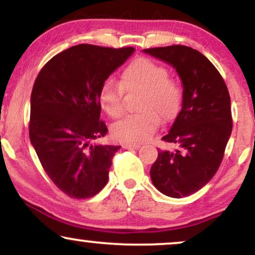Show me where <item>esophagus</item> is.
Listing matches in <instances>:
<instances>
[{
    "label": "esophagus",
    "mask_w": 255,
    "mask_h": 255,
    "mask_svg": "<svg viewBox=\"0 0 255 255\" xmlns=\"http://www.w3.org/2000/svg\"><path fill=\"white\" fill-rule=\"evenodd\" d=\"M122 147H124V148H128V150H130V148H134V150H137V148L140 147V145H137V144H124V145H122Z\"/></svg>",
    "instance_id": "34e87169"
}]
</instances>
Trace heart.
<instances>
[{
  "instance_id": "1",
  "label": "heart",
  "mask_w": 255,
  "mask_h": 255,
  "mask_svg": "<svg viewBox=\"0 0 255 255\" xmlns=\"http://www.w3.org/2000/svg\"><path fill=\"white\" fill-rule=\"evenodd\" d=\"M124 91L141 92L136 104L140 113L121 120L111 128L113 136L127 144H140L150 139L159 119L163 122L174 120L182 102V89L169 78L165 67L145 57L136 58L126 67L120 84L108 79L99 89V105L111 119H119L124 114Z\"/></svg>"
}]
</instances>
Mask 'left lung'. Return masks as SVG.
Masks as SVG:
<instances>
[{"instance_id":"left-lung-1","label":"left lung","mask_w":255,"mask_h":255,"mask_svg":"<svg viewBox=\"0 0 255 255\" xmlns=\"http://www.w3.org/2000/svg\"><path fill=\"white\" fill-rule=\"evenodd\" d=\"M142 51L171 64L182 80V109L162 137L177 148L158 151L150 175L163 194L187 197L215 176L223 159L233 129L229 91L217 68L195 49L170 45Z\"/></svg>"}]
</instances>
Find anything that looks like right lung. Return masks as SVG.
<instances>
[{
  "mask_svg": "<svg viewBox=\"0 0 255 255\" xmlns=\"http://www.w3.org/2000/svg\"><path fill=\"white\" fill-rule=\"evenodd\" d=\"M134 48L79 44L48 61L31 93L30 140L43 169L64 194L96 195L108 182L121 146L95 145L108 128L101 121L99 89Z\"/></svg>",
  "mask_w": 255,
  "mask_h": 255,
  "instance_id": "add662e5",
  "label": "right lung"
}]
</instances>
